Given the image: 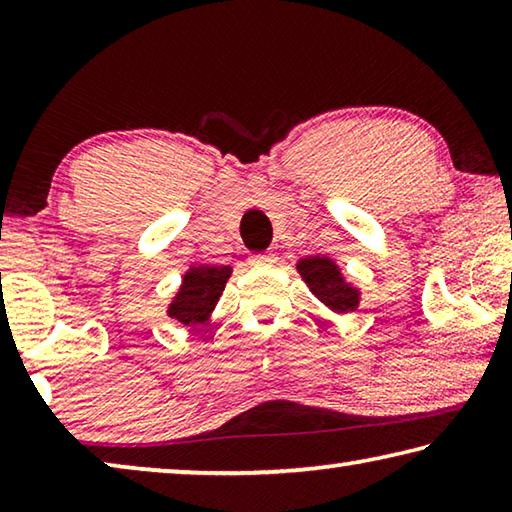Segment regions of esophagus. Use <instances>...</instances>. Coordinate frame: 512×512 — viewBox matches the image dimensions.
Returning <instances> with one entry per match:
<instances>
[{
	"label": "esophagus",
	"mask_w": 512,
	"mask_h": 512,
	"mask_svg": "<svg viewBox=\"0 0 512 512\" xmlns=\"http://www.w3.org/2000/svg\"><path fill=\"white\" fill-rule=\"evenodd\" d=\"M275 259L277 257L273 253H264V255H255L250 262H253V266H271V264H275Z\"/></svg>",
	"instance_id": "34e87169"
}]
</instances>
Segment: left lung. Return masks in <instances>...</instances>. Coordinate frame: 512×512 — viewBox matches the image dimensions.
I'll return each instance as SVG.
<instances>
[{"mask_svg": "<svg viewBox=\"0 0 512 512\" xmlns=\"http://www.w3.org/2000/svg\"><path fill=\"white\" fill-rule=\"evenodd\" d=\"M296 271L309 287V291L334 311V314H350L357 311L361 302V289L345 280L341 266L327 255H309L298 259Z\"/></svg>", "mask_w": 512, "mask_h": 512, "instance_id": "8db88e82", "label": "left lung"}]
</instances>
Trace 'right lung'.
<instances>
[{"mask_svg": "<svg viewBox=\"0 0 512 512\" xmlns=\"http://www.w3.org/2000/svg\"><path fill=\"white\" fill-rule=\"evenodd\" d=\"M232 275V266L189 264L183 282L171 298L167 316L187 329L207 325Z\"/></svg>", "mask_w": 512, "mask_h": 512, "instance_id": "add662e5", "label": "right lung"}]
</instances>
